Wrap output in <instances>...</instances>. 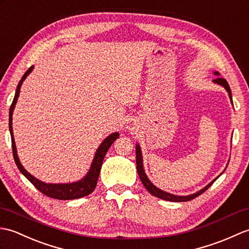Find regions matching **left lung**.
I'll return each mask as SVG.
<instances>
[{"instance_id":"1","label":"left lung","mask_w":249,"mask_h":249,"mask_svg":"<svg viewBox=\"0 0 249 249\" xmlns=\"http://www.w3.org/2000/svg\"><path fill=\"white\" fill-rule=\"evenodd\" d=\"M215 74H218V72H215ZM214 82L217 83V84H219V85H223V86L226 88V90H227L228 93H229V97H230V99H231V101H232V98H231V90H230V87H229V85H228L227 81H226V80L223 79V78H219V76H218V78H216V79L214 80ZM136 168H137V173H139V176H140V179H141V181L142 182L143 186L146 187V190H147L149 193H150L151 195L156 196V197H158V198H161V199H163V200H167V201H175V202L190 201V200H192V199H194V198H196L197 196L201 195L203 192H206V191L209 189V187L214 183V181L216 180V179L213 180V181L211 182V183L208 184L206 187H203V189L200 190L199 192H197V193H195V194L189 195V196H176V195H173V194H169V193L163 192V191H161L160 189H158V187L154 186V185L151 183V182L148 180L147 176H146V174H145V171H143V168H142V152H141V148H140L139 145L136 146Z\"/></svg>"}]
</instances>
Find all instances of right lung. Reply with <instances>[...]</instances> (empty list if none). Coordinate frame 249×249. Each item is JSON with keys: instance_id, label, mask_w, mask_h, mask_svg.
Segmentation results:
<instances>
[{"instance_id": "add662e5", "label": "right lung", "mask_w": 249, "mask_h": 249, "mask_svg": "<svg viewBox=\"0 0 249 249\" xmlns=\"http://www.w3.org/2000/svg\"><path fill=\"white\" fill-rule=\"evenodd\" d=\"M32 70H33V66L27 69L26 72L23 74V76H22L18 86H17L14 101L9 108V131H10V136H12L13 154H14L16 165L18 166L21 173L25 176V178L29 179V181H31V183L34 185L38 191L41 192L43 195H46L48 197H51V198H54V199H59V200H70V199H76V198H81V197L89 195L90 193L93 192V190H95V187L97 185V181L99 178V175H100V169L103 163V159L106 157L108 148L112 146L114 141H116L119 137V134L113 133L103 141L100 147L98 148L95 158H93V161L89 171H88V174L86 175L85 178L82 179L81 181L74 182V183H67V184H47V183H43V182L36 179L35 177H33L31 174L27 173V171L23 168V166L21 165L18 156H17V149H16V143L14 140L12 124H13V110L15 108L17 100H18L20 87L22 85V83H23L24 79L27 76V74L31 73Z\"/></svg>"}]
</instances>
